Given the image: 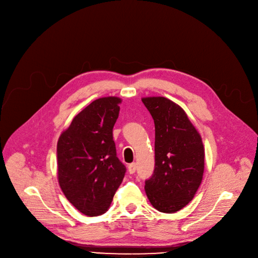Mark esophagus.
Returning <instances> with one entry per match:
<instances>
[{
    "label": "esophagus",
    "instance_id": "34e87169",
    "mask_svg": "<svg viewBox=\"0 0 258 258\" xmlns=\"http://www.w3.org/2000/svg\"><path fill=\"white\" fill-rule=\"evenodd\" d=\"M136 168H137V166H136V163H132V164H130V165H128V167H127V169H128V172H130L131 174L135 173V171H136Z\"/></svg>",
    "mask_w": 258,
    "mask_h": 258
}]
</instances>
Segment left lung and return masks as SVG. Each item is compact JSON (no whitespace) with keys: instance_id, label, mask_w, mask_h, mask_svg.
Masks as SVG:
<instances>
[{"instance_id":"obj_1","label":"left lung","mask_w":258,"mask_h":258,"mask_svg":"<svg viewBox=\"0 0 258 258\" xmlns=\"http://www.w3.org/2000/svg\"><path fill=\"white\" fill-rule=\"evenodd\" d=\"M155 122V170L145 192L160 212L174 213L190 202L203 180L205 150L183 108L165 97H144Z\"/></svg>"}]
</instances>
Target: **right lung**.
Returning a JSON list of instances; mask_svg holds the SVG:
<instances>
[{
    "label": "right lung",
    "mask_w": 258,
    "mask_h": 258,
    "mask_svg": "<svg viewBox=\"0 0 258 258\" xmlns=\"http://www.w3.org/2000/svg\"><path fill=\"white\" fill-rule=\"evenodd\" d=\"M121 98L94 100L64 130L57 142V179L66 198L81 213L107 211L125 174L116 155L113 127Z\"/></svg>",
    "instance_id": "1"
}]
</instances>
